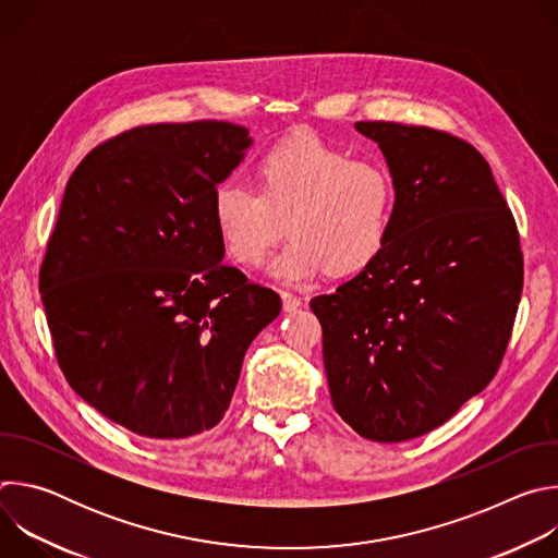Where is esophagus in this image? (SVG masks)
<instances>
[{
	"label": "esophagus",
	"instance_id": "obj_1",
	"mask_svg": "<svg viewBox=\"0 0 558 558\" xmlns=\"http://www.w3.org/2000/svg\"><path fill=\"white\" fill-rule=\"evenodd\" d=\"M280 295H282V306H284V311H295V308L302 304V300H300L295 293L282 291Z\"/></svg>",
	"mask_w": 558,
	"mask_h": 558
}]
</instances>
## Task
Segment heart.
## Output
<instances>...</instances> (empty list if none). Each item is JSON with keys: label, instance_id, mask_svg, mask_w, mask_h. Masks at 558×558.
Segmentation results:
<instances>
[{"label": "heart", "instance_id": "1", "mask_svg": "<svg viewBox=\"0 0 558 558\" xmlns=\"http://www.w3.org/2000/svg\"><path fill=\"white\" fill-rule=\"evenodd\" d=\"M256 187L227 179L211 194L225 252L243 267H263L287 231L291 241L274 274L300 280L327 269L366 267L386 245L397 211L392 172L373 158L315 136L274 145L256 168Z\"/></svg>", "mask_w": 558, "mask_h": 558}]
</instances>
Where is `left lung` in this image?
Returning <instances> with one entry per match:
<instances>
[{"instance_id":"8db88e82","label":"left lung","mask_w":558,"mask_h":558,"mask_svg":"<svg viewBox=\"0 0 558 558\" xmlns=\"http://www.w3.org/2000/svg\"><path fill=\"white\" fill-rule=\"evenodd\" d=\"M388 161L381 252L311 298L338 415L381 444L446 424L497 375L523 289L514 216L482 151L428 125L357 121Z\"/></svg>"}]
</instances>
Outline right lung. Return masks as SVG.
<instances>
[{
    "mask_svg": "<svg viewBox=\"0 0 558 558\" xmlns=\"http://www.w3.org/2000/svg\"><path fill=\"white\" fill-rule=\"evenodd\" d=\"M250 132L225 121L125 130L72 172L39 267L59 368L110 422L185 439L229 409L280 295L222 265L211 194Z\"/></svg>",
    "mask_w": 558,
    "mask_h": 558,
    "instance_id": "add662e5",
    "label": "right lung"
}]
</instances>
